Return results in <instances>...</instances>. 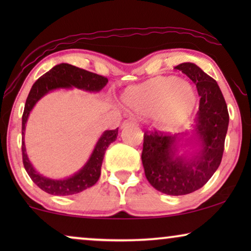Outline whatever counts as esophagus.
Segmentation results:
<instances>
[{"instance_id":"esophagus-1","label":"esophagus","mask_w":251,"mask_h":251,"mask_svg":"<svg viewBox=\"0 0 251 251\" xmlns=\"http://www.w3.org/2000/svg\"><path fill=\"white\" fill-rule=\"evenodd\" d=\"M135 125H137V122L135 121V120H133V119H128V120H126V121L122 123L121 128L123 129V128H126V126H135Z\"/></svg>"}]
</instances>
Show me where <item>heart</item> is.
<instances>
[{
  "label": "heart",
  "instance_id": "1",
  "mask_svg": "<svg viewBox=\"0 0 251 251\" xmlns=\"http://www.w3.org/2000/svg\"><path fill=\"white\" fill-rule=\"evenodd\" d=\"M122 102L142 115L153 114L164 130L185 125L198 105V95L191 84L175 76H156L126 88Z\"/></svg>",
  "mask_w": 251,
  "mask_h": 251
}]
</instances>
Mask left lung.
Masks as SVG:
<instances>
[{"label":"left lung","instance_id":"8db88e82","mask_svg":"<svg viewBox=\"0 0 251 251\" xmlns=\"http://www.w3.org/2000/svg\"><path fill=\"white\" fill-rule=\"evenodd\" d=\"M193 81L200 105L193 130L175 135L161 131L144 133L142 161L145 176L155 190L168 195H185L199 190L222 162L228 128V111L217 82L193 63L175 67ZM183 139L190 146L183 154L177 145Z\"/></svg>","mask_w":251,"mask_h":251}]
</instances>
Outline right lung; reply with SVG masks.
I'll list each match as a JSON object with an SVG mask.
<instances>
[{"instance_id": "right-lung-1", "label": "right lung", "mask_w": 251, "mask_h": 251, "mask_svg": "<svg viewBox=\"0 0 251 251\" xmlns=\"http://www.w3.org/2000/svg\"><path fill=\"white\" fill-rule=\"evenodd\" d=\"M108 80L101 75L91 73L82 68L75 67L70 64H59L51 68L49 72L43 74L30 89L28 97L26 99L25 108H24L23 122H22V133L25 136L26 122L28 120L29 113L37 101L43 96L49 94L50 91L57 89H72L77 88L81 90L89 92H98L107 84ZM118 130H106L102 132L100 138L98 139L94 151L87 163L81 168L73 176L64 178V179H51L44 177L43 175L37 173L33 164L27 156L25 142L22 143L23 151V163L24 167L34 183L47 193L52 195H72L80 193L87 188L94 186L100 177L101 163L104 160L106 150L109 144L115 142L118 137Z\"/></svg>"}]
</instances>
